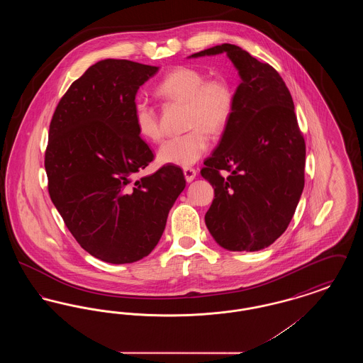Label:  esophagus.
<instances>
[{"label": "esophagus", "mask_w": 363, "mask_h": 363, "mask_svg": "<svg viewBox=\"0 0 363 363\" xmlns=\"http://www.w3.org/2000/svg\"><path fill=\"white\" fill-rule=\"evenodd\" d=\"M184 174H185L186 181H188V182H191V181L196 178V174H197V172H196L194 169H191V167H185V169H184Z\"/></svg>", "instance_id": "esophagus-1"}]
</instances>
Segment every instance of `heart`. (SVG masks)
Instances as JSON below:
<instances>
[{
  "label": "heart",
  "mask_w": 363,
  "mask_h": 363,
  "mask_svg": "<svg viewBox=\"0 0 363 363\" xmlns=\"http://www.w3.org/2000/svg\"><path fill=\"white\" fill-rule=\"evenodd\" d=\"M156 95L166 102L188 104L189 132L167 138L157 150L160 163L190 166L204 155L211 144L209 132L219 135L231 120L235 96L223 77L207 79L203 70L177 67L156 86ZM133 122L138 135L150 141L162 138L157 110L145 99L133 104Z\"/></svg>",
  "instance_id": "obj_1"
}]
</instances>
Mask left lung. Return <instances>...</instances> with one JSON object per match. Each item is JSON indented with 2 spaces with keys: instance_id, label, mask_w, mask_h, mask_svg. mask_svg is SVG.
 Here are the masks:
<instances>
[{
  "instance_id": "left-lung-1",
  "label": "left lung",
  "mask_w": 363,
  "mask_h": 363,
  "mask_svg": "<svg viewBox=\"0 0 363 363\" xmlns=\"http://www.w3.org/2000/svg\"><path fill=\"white\" fill-rule=\"evenodd\" d=\"M220 52L242 82L222 140L200 172L215 191L206 225L227 250L255 252L277 241L293 219L305 185L306 145L277 69L230 43L191 57Z\"/></svg>"
}]
</instances>
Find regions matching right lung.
I'll list each match as a JSON object with an SVG mask.
<instances>
[{"label":"right lung","mask_w":363,"mask_h":363,"mask_svg":"<svg viewBox=\"0 0 363 363\" xmlns=\"http://www.w3.org/2000/svg\"><path fill=\"white\" fill-rule=\"evenodd\" d=\"M156 67L104 60L70 84L52 114L45 152L52 204L91 256L129 264L148 256L185 189L181 167L138 174L154 154L140 138L133 104Z\"/></svg>","instance_id":"obj_1"}]
</instances>
